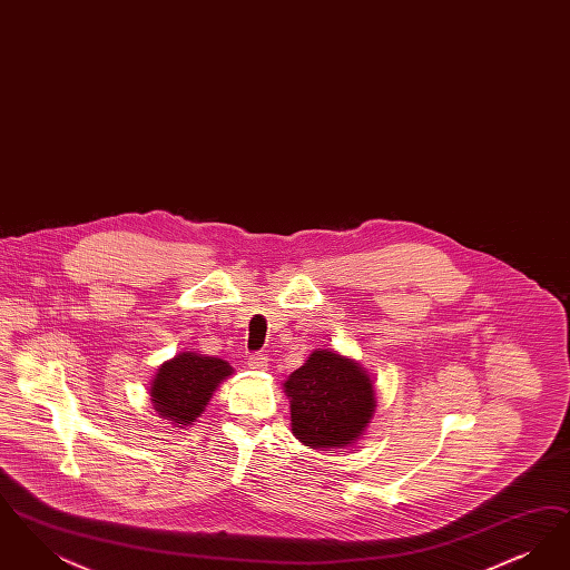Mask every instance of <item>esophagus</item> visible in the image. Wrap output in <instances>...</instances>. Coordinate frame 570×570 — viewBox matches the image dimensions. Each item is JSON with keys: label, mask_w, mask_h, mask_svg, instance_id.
Masks as SVG:
<instances>
[{"label": "esophagus", "mask_w": 570, "mask_h": 570, "mask_svg": "<svg viewBox=\"0 0 570 570\" xmlns=\"http://www.w3.org/2000/svg\"><path fill=\"white\" fill-rule=\"evenodd\" d=\"M247 365H249L252 370H267L269 358H267V354L252 353L249 354V358H247Z\"/></svg>", "instance_id": "34e87169"}]
</instances>
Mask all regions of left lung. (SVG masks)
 <instances>
[{
  "label": "left lung",
  "instance_id": "1",
  "mask_svg": "<svg viewBox=\"0 0 570 570\" xmlns=\"http://www.w3.org/2000/svg\"><path fill=\"white\" fill-rule=\"evenodd\" d=\"M284 386L293 434L312 449L353 444L376 407L372 380L335 351H314Z\"/></svg>",
  "mask_w": 570,
  "mask_h": 570
}]
</instances>
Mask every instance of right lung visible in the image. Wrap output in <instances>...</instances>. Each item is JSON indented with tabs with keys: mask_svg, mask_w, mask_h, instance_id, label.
I'll return each mask as SVG.
<instances>
[{
	"mask_svg": "<svg viewBox=\"0 0 570 570\" xmlns=\"http://www.w3.org/2000/svg\"><path fill=\"white\" fill-rule=\"evenodd\" d=\"M230 374L233 367L216 356L177 354L158 370L151 384V402L168 421L191 425L207 406L217 384Z\"/></svg>",
	"mask_w": 570,
	"mask_h": 570,
	"instance_id": "add662e5",
	"label": "right lung"
}]
</instances>
